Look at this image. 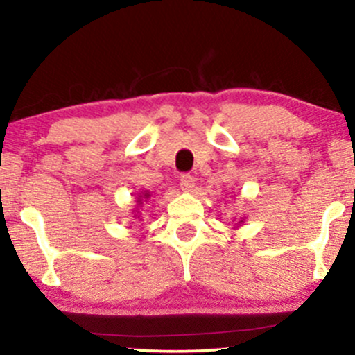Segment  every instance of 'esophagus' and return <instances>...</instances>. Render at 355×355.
I'll use <instances>...</instances> for the list:
<instances>
[{"mask_svg":"<svg viewBox=\"0 0 355 355\" xmlns=\"http://www.w3.org/2000/svg\"><path fill=\"white\" fill-rule=\"evenodd\" d=\"M180 187H182V190H185V191H191L193 190V187H195V178L191 177V175H182V178H180Z\"/></svg>","mask_w":355,"mask_h":355,"instance_id":"1","label":"esophagus"}]
</instances>
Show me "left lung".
<instances>
[{
  "label": "left lung",
  "mask_w": 355,
  "mask_h": 355,
  "mask_svg": "<svg viewBox=\"0 0 355 355\" xmlns=\"http://www.w3.org/2000/svg\"><path fill=\"white\" fill-rule=\"evenodd\" d=\"M244 221H245V218H239V219H237V223L234 224V227L242 226V223H244Z\"/></svg>",
  "instance_id": "obj_1"
}]
</instances>
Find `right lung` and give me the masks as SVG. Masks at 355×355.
I'll return each mask as SVG.
<instances>
[{"instance_id":"add662e5","label":"right lung","mask_w":355,"mask_h":355,"mask_svg":"<svg viewBox=\"0 0 355 355\" xmlns=\"http://www.w3.org/2000/svg\"><path fill=\"white\" fill-rule=\"evenodd\" d=\"M149 198H150V191L149 190H142V191L137 193V201H136L137 208L132 209V213H134V218L139 219V221H142L141 213H139V206H141L142 203H147V201H149Z\"/></svg>"}]
</instances>
